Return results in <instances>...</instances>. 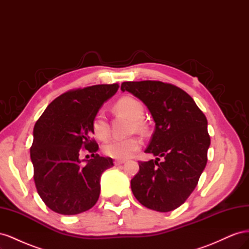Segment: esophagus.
<instances>
[{
    "instance_id": "esophagus-1",
    "label": "esophagus",
    "mask_w": 249,
    "mask_h": 249,
    "mask_svg": "<svg viewBox=\"0 0 249 249\" xmlns=\"http://www.w3.org/2000/svg\"><path fill=\"white\" fill-rule=\"evenodd\" d=\"M125 162V160H115L114 164L115 165H120V164H124Z\"/></svg>"
}]
</instances>
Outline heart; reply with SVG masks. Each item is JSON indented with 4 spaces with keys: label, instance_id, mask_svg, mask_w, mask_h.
<instances>
[{
    "label": "heart",
    "instance_id": "1",
    "mask_svg": "<svg viewBox=\"0 0 249 249\" xmlns=\"http://www.w3.org/2000/svg\"><path fill=\"white\" fill-rule=\"evenodd\" d=\"M114 109L120 114H124L133 119V131L136 129H144V124L141 120L143 115H144V107L138 100L131 96L122 97L115 103ZM92 132L94 136L101 141L107 140L110 136V127L104 113L97 112L95 114L92 122ZM141 139L136 136L124 139H112L104 145L103 153L107 157L114 158V159H126L135 152H137L141 146Z\"/></svg>",
    "mask_w": 249,
    "mask_h": 249
}]
</instances>
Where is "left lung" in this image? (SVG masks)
<instances>
[{"label":"left lung","instance_id":"obj_1","mask_svg":"<svg viewBox=\"0 0 249 249\" xmlns=\"http://www.w3.org/2000/svg\"><path fill=\"white\" fill-rule=\"evenodd\" d=\"M120 89L146 105L156 127L145 153L164 159L139 161L132 192L144 207L169 212L190 196L207 165V117L189 94L170 83L124 82Z\"/></svg>","mask_w":249,"mask_h":249}]
</instances>
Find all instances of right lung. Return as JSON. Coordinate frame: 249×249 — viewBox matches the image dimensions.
<instances>
[{
  "instance_id": "1",
  "label": "right lung",
  "mask_w": 249,
  "mask_h": 249,
  "mask_svg": "<svg viewBox=\"0 0 249 249\" xmlns=\"http://www.w3.org/2000/svg\"><path fill=\"white\" fill-rule=\"evenodd\" d=\"M118 84L71 89L53 101L37 120L30 148L37 192L52 211L76 215L91 209L100 197L102 173L112 167L111 158L101 157L92 138V122L103 103ZM87 150L93 159L82 165Z\"/></svg>"
}]
</instances>
